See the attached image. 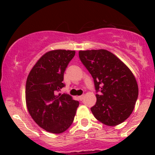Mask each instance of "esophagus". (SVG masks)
<instances>
[{
    "label": "esophagus",
    "instance_id": "obj_1",
    "mask_svg": "<svg viewBox=\"0 0 155 155\" xmlns=\"http://www.w3.org/2000/svg\"><path fill=\"white\" fill-rule=\"evenodd\" d=\"M84 97H85V95H84V94H82V95H81V96H79V101H82V100L84 99Z\"/></svg>",
    "mask_w": 155,
    "mask_h": 155
}]
</instances>
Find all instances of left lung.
Segmentation results:
<instances>
[{
    "label": "left lung",
    "mask_w": 155,
    "mask_h": 155,
    "mask_svg": "<svg viewBox=\"0 0 155 155\" xmlns=\"http://www.w3.org/2000/svg\"><path fill=\"white\" fill-rule=\"evenodd\" d=\"M81 61L94 79L97 102L91 108L95 118L116 126L132 113L138 97L134 74L118 58L105 49L79 51Z\"/></svg>",
    "instance_id": "obj_1"
}]
</instances>
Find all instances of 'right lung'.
I'll return each instance as SVG.
<instances>
[{
  "label": "right lung",
  "instance_id": "obj_1",
  "mask_svg": "<svg viewBox=\"0 0 155 155\" xmlns=\"http://www.w3.org/2000/svg\"><path fill=\"white\" fill-rule=\"evenodd\" d=\"M76 51L52 50L43 54L28 76L25 100L31 118L51 134H61L74 120L79 103L66 94H56L65 85L64 73Z\"/></svg>",
  "mask_w": 155,
  "mask_h": 155
}]
</instances>
